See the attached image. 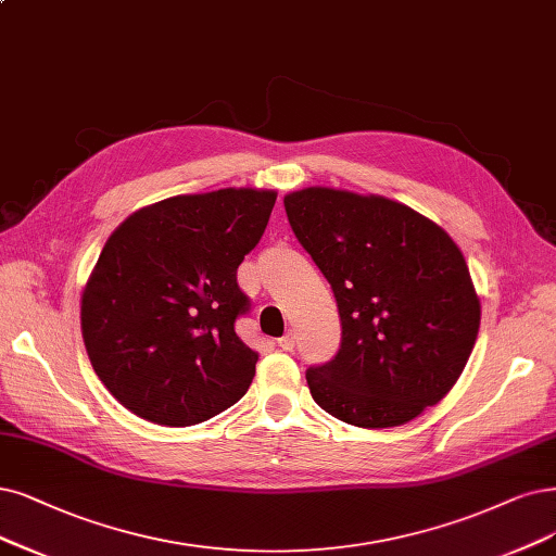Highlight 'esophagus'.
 Masks as SVG:
<instances>
[{"label":"esophagus","mask_w":556,"mask_h":556,"mask_svg":"<svg viewBox=\"0 0 556 556\" xmlns=\"http://www.w3.org/2000/svg\"><path fill=\"white\" fill-rule=\"evenodd\" d=\"M277 343H279L281 351H293V348H295V332H286Z\"/></svg>","instance_id":"1"}]
</instances>
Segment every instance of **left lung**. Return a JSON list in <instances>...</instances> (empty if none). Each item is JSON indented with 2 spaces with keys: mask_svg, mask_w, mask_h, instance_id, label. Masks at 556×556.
Instances as JSON below:
<instances>
[{
  "mask_svg": "<svg viewBox=\"0 0 556 556\" xmlns=\"http://www.w3.org/2000/svg\"><path fill=\"white\" fill-rule=\"evenodd\" d=\"M293 233L332 283L341 348L306 371L314 401L359 428H392L440 403L477 343L481 300L460 247L380 194L304 188L283 197Z\"/></svg>",
  "mask_w": 556,
  "mask_h": 556,
  "instance_id": "1",
  "label": "left lung"
}]
</instances>
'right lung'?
Here are the masks:
<instances>
[{
  "label": "right lung",
  "instance_id": "add662e5",
  "mask_svg": "<svg viewBox=\"0 0 556 556\" xmlns=\"http://www.w3.org/2000/svg\"><path fill=\"white\" fill-rule=\"evenodd\" d=\"M275 190L178 194L123 219L81 291V339L96 376L132 415L194 426L238 403L258 355L236 334V281Z\"/></svg>",
  "mask_w": 556,
  "mask_h": 556
}]
</instances>
